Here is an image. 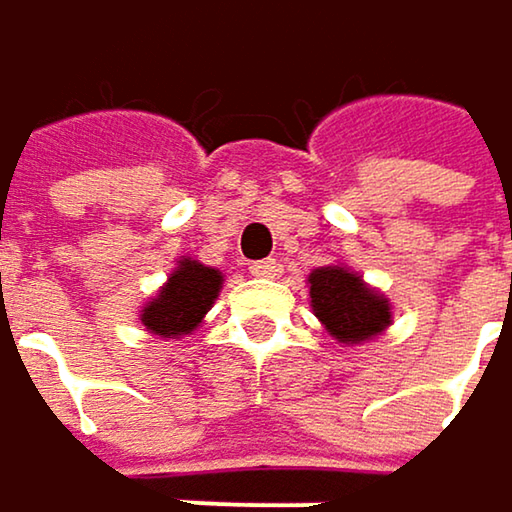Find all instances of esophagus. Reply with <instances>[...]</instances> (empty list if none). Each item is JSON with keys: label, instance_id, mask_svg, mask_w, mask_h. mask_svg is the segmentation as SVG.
Listing matches in <instances>:
<instances>
[{"label": "esophagus", "instance_id": "34e87169", "mask_svg": "<svg viewBox=\"0 0 512 512\" xmlns=\"http://www.w3.org/2000/svg\"><path fill=\"white\" fill-rule=\"evenodd\" d=\"M250 274H253V277L274 280V277H280V265H277V259H262V262H253V265H250Z\"/></svg>", "mask_w": 512, "mask_h": 512}]
</instances>
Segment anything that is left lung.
I'll use <instances>...</instances> for the list:
<instances>
[{"instance_id": "obj_1", "label": "left lung", "mask_w": 512, "mask_h": 512, "mask_svg": "<svg viewBox=\"0 0 512 512\" xmlns=\"http://www.w3.org/2000/svg\"><path fill=\"white\" fill-rule=\"evenodd\" d=\"M310 307L340 346H364L393 325V304L349 265L313 268L307 277Z\"/></svg>"}]
</instances>
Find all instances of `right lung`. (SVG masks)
<instances>
[{"mask_svg": "<svg viewBox=\"0 0 512 512\" xmlns=\"http://www.w3.org/2000/svg\"><path fill=\"white\" fill-rule=\"evenodd\" d=\"M220 289L223 274L217 268L202 265L193 256H181L166 283L139 307V325L160 340L187 337L202 325Z\"/></svg>", "mask_w": 512, "mask_h": 512, "instance_id": "add662e5", "label": "right lung"}]
</instances>
